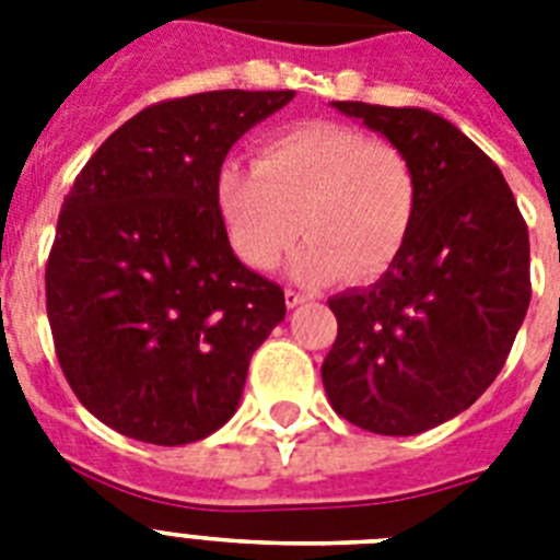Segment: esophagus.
Instances as JSON below:
<instances>
[{"instance_id": "1", "label": "esophagus", "mask_w": 560, "mask_h": 560, "mask_svg": "<svg viewBox=\"0 0 560 560\" xmlns=\"http://www.w3.org/2000/svg\"><path fill=\"white\" fill-rule=\"evenodd\" d=\"M284 302H288V307H299V304L307 302V293H299V290H284Z\"/></svg>"}]
</instances>
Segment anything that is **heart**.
I'll list each match as a JSON object with an SVG mask.
<instances>
[{
	"label": "heart",
	"mask_w": 560,
	"mask_h": 560,
	"mask_svg": "<svg viewBox=\"0 0 560 560\" xmlns=\"http://www.w3.org/2000/svg\"><path fill=\"white\" fill-rule=\"evenodd\" d=\"M215 208L236 256L272 270L299 233L304 281L350 270L370 281L393 267L418 213V176L401 148L341 121H304L267 136L256 164L228 159L215 173Z\"/></svg>",
	"instance_id": "obj_1"
}]
</instances>
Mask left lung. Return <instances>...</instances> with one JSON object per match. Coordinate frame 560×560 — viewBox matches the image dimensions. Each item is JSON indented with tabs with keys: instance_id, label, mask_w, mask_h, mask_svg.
<instances>
[{
	"instance_id": "left-lung-1",
	"label": "left lung",
	"mask_w": 560,
	"mask_h": 560,
	"mask_svg": "<svg viewBox=\"0 0 560 560\" xmlns=\"http://www.w3.org/2000/svg\"><path fill=\"white\" fill-rule=\"evenodd\" d=\"M401 148L418 213L401 256L364 290L332 295L322 364L332 410L378 435L444 424L504 368L529 307V233L506 178L462 130L421 107L332 102Z\"/></svg>"
}]
</instances>
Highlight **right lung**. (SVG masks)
Masks as SVG:
<instances>
[{"instance_id": "obj_1", "label": "right lung", "mask_w": 560, "mask_h": 560, "mask_svg": "<svg viewBox=\"0 0 560 560\" xmlns=\"http://www.w3.org/2000/svg\"><path fill=\"white\" fill-rule=\"evenodd\" d=\"M295 91H210L128 119L65 196L45 267L56 359L79 401L128 439H208L242 398L284 290L247 270L215 173Z\"/></svg>"}]
</instances>
